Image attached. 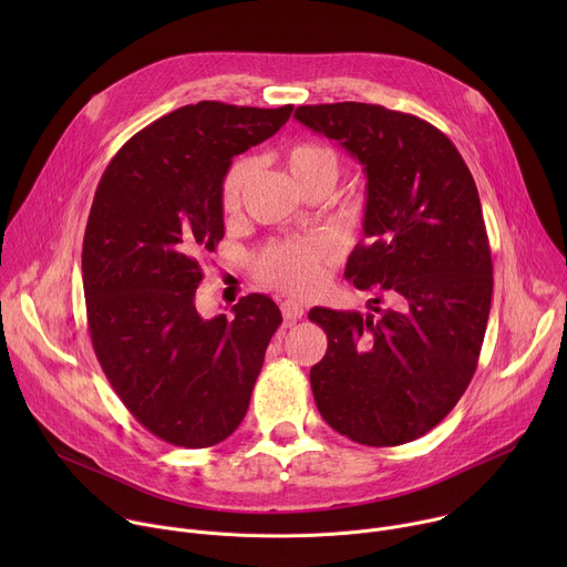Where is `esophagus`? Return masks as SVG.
<instances>
[{
  "instance_id": "esophagus-1",
  "label": "esophagus",
  "mask_w": 567,
  "mask_h": 567,
  "mask_svg": "<svg viewBox=\"0 0 567 567\" xmlns=\"http://www.w3.org/2000/svg\"><path fill=\"white\" fill-rule=\"evenodd\" d=\"M280 309H282V318H285V322H289V326H291V322H296L298 318H302V313H305L302 305H300L298 300H293V298L282 300Z\"/></svg>"
}]
</instances>
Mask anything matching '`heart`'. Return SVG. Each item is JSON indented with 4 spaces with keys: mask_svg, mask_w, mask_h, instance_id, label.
Masks as SVG:
<instances>
[{
    "mask_svg": "<svg viewBox=\"0 0 567 567\" xmlns=\"http://www.w3.org/2000/svg\"><path fill=\"white\" fill-rule=\"evenodd\" d=\"M287 166L296 184L302 188L320 184L334 188L339 179V156L332 147L318 143L293 145L287 154ZM254 164L249 158H237L221 182V208L235 213L241 204V195L251 179ZM330 254L318 239H289L271 245L258 262V274L267 285L291 293H311L328 276Z\"/></svg>",
    "mask_w": 567,
    "mask_h": 567,
    "instance_id": "obj_1",
    "label": "heart"
}]
</instances>
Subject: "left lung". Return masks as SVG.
I'll return each mask as SVG.
<instances>
[{"mask_svg": "<svg viewBox=\"0 0 567 567\" xmlns=\"http://www.w3.org/2000/svg\"><path fill=\"white\" fill-rule=\"evenodd\" d=\"M293 118L363 166L365 245L346 278L396 302L365 316L309 311L328 334L309 372L316 406L352 442H413L464 394L487 330L494 265L475 182L449 136L413 114L350 101L302 105Z\"/></svg>", "mask_w": 567, "mask_h": 567, "instance_id": "1", "label": "left lung"}]
</instances>
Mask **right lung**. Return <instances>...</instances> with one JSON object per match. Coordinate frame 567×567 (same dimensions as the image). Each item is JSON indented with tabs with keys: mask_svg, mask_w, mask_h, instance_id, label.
Returning a JSON list of instances; mask_svg holds the SVG:
<instances>
[{
	"mask_svg": "<svg viewBox=\"0 0 567 567\" xmlns=\"http://www.w3.org/2000/svg\"><path fill=\"white\" fill-rule=\"evenodd\" d=\"M293 105L179 107L110 161L83 241L92 346L125 409L152 435L206 449L249 411L278 305L249 293L233 318H202L199 258L224 237L221 182L235 154L274 136Z\"/></svg>",
	"mask_w": 567,
	"mask_h": 567,
	"instance_id": "1",
	"label": "right lung"
}]
</instances>
